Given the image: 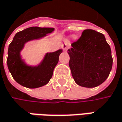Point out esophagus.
<instances>
[{
    "instance_id": "1",
    "label": "esophagus",
    "mask_w": 122,
    "mask_h": 122,
    "mask_svg": "<svg viewBox=\"0 0 122 122\" xmlns=\"http://www.w3.org/2000/svg\"><path fill=\"white\" fill-rule=\"evenodd\" d=\"M70 46V44L68 41H64V43L61 44V47L64 50H67V49Z\"/></svg>"
}]
</instances>
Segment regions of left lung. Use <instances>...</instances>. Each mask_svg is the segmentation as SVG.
<instances>
[{
    "label": "left lung",
    "mask_w": 122,
    "mask_h": 122,
    "mask_svg": "<svg viewBox=\"0 0 122 122\" xmlns=\"http://www.w3.org/2000/svg\"><path fill=\"white\" fill-rule=\"evenodd\" d=\"M68 49L69 66L76 84L95 88L104 83L112 66L111 49L104 35L86 30Z\"/></svg>",
    "instance_id": "1"
}]
</instances>
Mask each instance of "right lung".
I'll return each instance as SVG.
<instances>
[{"mask_svg":"<svg viewBox=\"0 0 122 122\" xmlns=\"http://www.w3.org/2000/svg\"><path fill=\"white\" fill-rule=\"evenodd\" d=\"M54 30L53 27H31L16 33L9 46L7 67L14 79L20 85L28 88H36L46 85L53 75L63 52L59 49L54 52H47L37 66L27 65L20 54L26 43L39 40Z\"/></svg>","mask_w":122,"mask_h":122,"instance_id":"1","label":"right lung"}]
</instances>
